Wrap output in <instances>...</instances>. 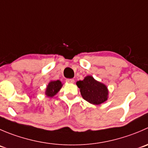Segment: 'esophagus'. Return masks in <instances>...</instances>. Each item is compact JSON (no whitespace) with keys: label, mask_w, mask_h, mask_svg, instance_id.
Instances as JSON below:
<instances>
[{"label":"esophagus","mask_w":148,"mask_h":148,"mask_svg":"<svg viewBox=\"0 0 148 148\" xmlns=\"http://www.w3.org/2000/svg\"><path fill=\"white\" fill-rule=\"evenodd\" d=\"M66 82L69 83H74V79H67Z\"/></svg>","instance_id":"esophagus-1"}]
</instances>
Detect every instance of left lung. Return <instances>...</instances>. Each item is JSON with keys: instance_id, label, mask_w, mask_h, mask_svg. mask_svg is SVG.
<instances>
[{"instance_id": "8db88e82", "label": "left lung", "mask_w": 148, "mask_h": 148, "mask_svg": "<svg viewBox=\"0 0 148 148\" xmlns=\"http://www.w3.org/2000/svg\"><path fill=\"white\" fill-rule=\"evenodd\" d=\"M83 98L93 105H100L108 100V90L103 83L95 79L92 76H87L83 80L77 82Z\"/></svg>"}]
</instances>
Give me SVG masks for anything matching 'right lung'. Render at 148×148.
Segmentation results:
<instances>
[{
  "label": "right lung",
  "instance_id": "obj_1",
  "mask_svg": "<svg viewBox=\"0 0 148 148\" xmlns=\"http://www.w3.org/2000/svg\"><path fill=\"white\" fill-rule=\"evenodd\" d=\"M62 83H61V82L60 80L51 81L46 87L45 95L49 97H53L61 90V88L62 87Z\"/></svg>",
  "mask_w": 148,
  "mask_h": 148
}]
</instances>
